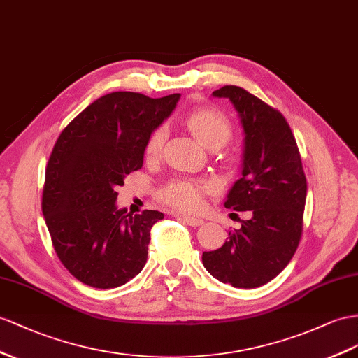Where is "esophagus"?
<instances>
[{"instance_id": "esophagus-1", "label": "esophagus", "mask_w": 358, "mask_h": 358, "mask_svg": "<svg viewBox=\"0 0 358 358\" xmlns=\"http://www.w3.org/2000/svg\"><path fill=\"white\" fill-rule=\"evenodd\" d=\"M180 217H182V221H185V222H186L187 225H190V227H199V225L204 224L203 219H199V217H194V216H181V215H180Z\"/></svg>"}]
</instances>
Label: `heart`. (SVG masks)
Here are the masks:
<instances>
[{
  "label": "heart",
  "instance_id": "b5f03b06",
  "mask_svg": "<svg viewBox=\"0 0 358 358\" xmlns=\"http://www.w3.org/2000/svg\"><path fill=\"white\" fill-rule=\"evenodd\" d=\"M186 124L190 128V131L210 150L221 148V146L230 141L233 133L230 119L213 107L199 108L192 112L186 117ZM164 137H166V130L163 127L154 130L148 137V142H146V155H150V157L159 155ZM207 190L208 186L201 181L177 178L169 181L162 189L160 198L169 207L181 210V212L194 213L204 206V196Z\"/></svg>",
  "mask_w": 358,
  "mask_h": 358
}]
</instances>
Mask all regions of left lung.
<instances>
[{"label":"left lung","instance_id":"left-lung-1","mask_svg":"<svg viewBox=\"0 0 358 358\" xmlns=\"http://www.w3.org/2000/svg\"><path fill=\"white\" fill-rule=\"evenodd\" d=\"M213 96L231 101L245 134L242 178L224 206L250 212L251 219L228 233L221 248L204 251L203 264L233 287H260L287 266L299 245L306 173L295 137L278 110L239 86H224Z\"/></svg>","mask_w":358,"mask_h":358}]
</instances>
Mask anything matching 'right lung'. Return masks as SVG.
I'll return each instance as SVG.
<instances>
[{
    "mask_svg": "<svg viewBox=\"0 0 358 358\" xmlns=\"http://www.w3.org/2000/svg\"><path fill=\"white\" fill-rule=\"evenodd\" d=\"M178 99L112 92L72 119L54 145L42 213L63 266L90 287H119L145 266L151 228L164 215L117 208L116 189L142 168L148 137Z\"/></svg>",
    "mask_w": 358,
    "mask_h": 358,
    "instance_id": "obj_1",
    "label": "right lung"
}]
</instances>
